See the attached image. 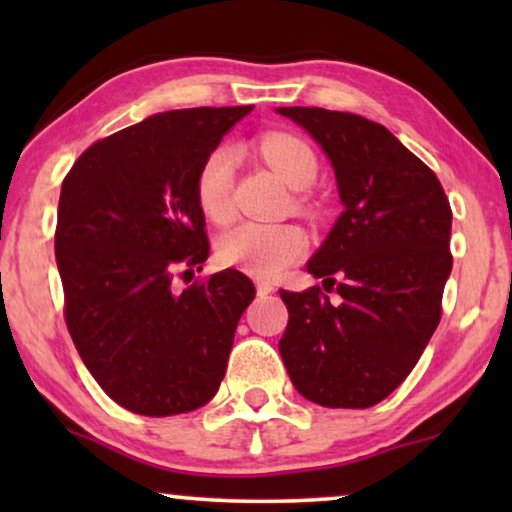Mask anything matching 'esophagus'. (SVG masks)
Masks as SVG:
<instances>
[{
    "label": "esophagus",
    "instance_id": "esophagus-1",
    "mask_svg": "<svg viewBox=\"0 0 512 512\" xmlns=\"http://www.w3.org/2000/svg\"><path fill=\"white\" fill-rule=\"evenodd\" d=\"M256 291H258V296H270L272 291H275V286H272L270 282H263V279H258L256 282Z\"/></svg>",
    "mask_w": 512,
    "mask_h": 512
}]
</instances>
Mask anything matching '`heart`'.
<instances>
[{
    "mask_svg": "<svg viewBox=\"0 0 512 512\" xmlns=\"http://www.w3.org/2000/svg\"><path fill=\"white\" fill-rule=\"evenodd\" d=\"M258 151L291 188H307L317 179L319 165L312 146L289 132L261 137ZM237 153L221 144L207 153L195 177V198L209 221L226 223L233 216V179ZM307 249V237L293 223H240L221 235L219 261L258 277H277Z\"/></svg>",
    "mask_w": 512,
    "mask_h": 512,
    "instance_id": "obj_1",
    "label": "heart"
}]
</instances>
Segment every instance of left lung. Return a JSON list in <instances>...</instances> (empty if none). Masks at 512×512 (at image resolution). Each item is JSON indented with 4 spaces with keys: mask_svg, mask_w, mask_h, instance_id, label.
Instances as JSON below:
<instances>
[{
    "mask_svg": "<svg viewBox=\"0 0 512 512\" xmlns=\"http://www.w3.org/2000/svg\"><path fill=\"white\" fill-rule=\"evenodd\" d=\"M277 114L321 144L345 205L307 263L324 286L279 291L289 310L279 354L307 401L370 408L410 375L440 321L452 270L450 200L380 123L319 107Z\"/></svg>",
    "mask_w": 512,
    "mask_h": 512,
    "instance_id": "left-lung-1",
    "label": "left lung"
}]
</instances>
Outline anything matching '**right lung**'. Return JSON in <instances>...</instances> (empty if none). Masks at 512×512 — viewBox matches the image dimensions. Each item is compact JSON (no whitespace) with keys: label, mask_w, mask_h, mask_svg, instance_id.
<instances>
[{"label":"right lung","mask_w":512,"mask_h":512,"mask_svg":"<svg viewBox=\"0 0 512 512\" xmlns=\"http://www.w3.org/2000/svg\"><path fill=\"white\" fill-rule=\"evenodd\" d=\"M254 109L198 107L144 118L81 153L62 181L55 258L65 321L90 375L125 410L170 417L219 391L242 312L256 296L240 270L172 291L202 270V160Z\"/></svg>","instance_id":"right-lung-1"}]
</instances>
